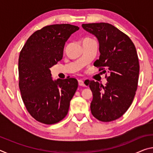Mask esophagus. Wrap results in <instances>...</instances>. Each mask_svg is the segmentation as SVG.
Returning <instances> with one entry per match:
<instances>
[{
    "instance_id": "1",
    "label": "esophagus",
    "mask_w": 153,
    "mask_h": 153,
    "mask_svg": "<svg viewBox=\"0 0 153 153\" xmlns=\"http://www.w3.org/2000/svg\"><path fill=\"white\" fill-rule=\"evenodd\" d=\"M78 84L79 85V86H85V84H84V81H83V80H82V79H79L78 80Z\"/></svg>"
}]
</instances>
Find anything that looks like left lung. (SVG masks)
<instances>
[{
    "label": "left lung",
    "instance_id": "1",
    "mask_svg": "<svg viewBox=\"0 0 153 153\" xmlns=\"http://www.w3.org/2000/svg\"><path fill=\"white\" fill-rule=\"evenodd\" d=\"M87 32L97 36L100 55L94 63L99 71H107L104 86L94 80L87 81L93 94L91 113L103 122L121 117L133 102L138 88L140 65L132 41L126 33L108 23L82 24Z\"/></svg>",
    "mask_w": 153,
    "mask_h": 153
}]
</instances>
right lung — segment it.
<instances>
[{"instance_id":"1","label":"right lung","mask_w":153,"mask_h":153,"mask_svg":"<svg viewBox=\"0 0 153 153\" xmlns=\"http://www.w3.org/2000/svg\"><path fill=\"white\" fill-rule=\"evenodd\" d=\"M76 25H46L27 40L19 56V87L25 107L40 123L59 122L68 113L71 98L78 86L74 77L52 79L50 68L63 57L65 44Z\"/></svg>"}]
</instances>
